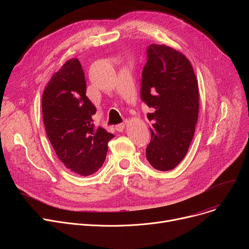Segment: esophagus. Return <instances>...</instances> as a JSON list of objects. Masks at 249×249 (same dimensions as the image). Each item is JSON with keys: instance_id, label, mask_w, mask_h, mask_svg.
I'll list each match as a JSON object with an SVG mask.
<instances>
[{"instance_id": "obj_1", "label": "esophagus", "mask_w": 249, "mask_h": 249, "mask_svg": "<svg viewBox=\"0 0 249 249\" xmlns=\"http://www.w3.org/2000/svg\"><path fill=\"white\" fill-rule=\"evenodd\" d=\"M126 124H127V121H124V122H122L120 124H117L115 126V129L117 130L118 132H122L123 130H124V128H125V126H126Z\"/></svg>"}]
</instances>
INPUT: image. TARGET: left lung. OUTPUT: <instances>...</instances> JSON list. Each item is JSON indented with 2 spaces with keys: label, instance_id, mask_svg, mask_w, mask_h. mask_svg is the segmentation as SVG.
Segmentation results:
<instances>
[{
  "label": "left lung",
  "instance_id": "obj_1",
  "mask_svg": "<svg viewBox=\"0 0 249 249\" xmlns=\"http://www.w3.org/2000/svg\"><path fill=\"white\" fill-rule=\"evenodd\" d=\"M142 71L140 98L151 113V139L146 159L159 171L176 167L188 152L199 114L197 78L188 58L180 52L150 44Z\"/></svg>",
  "mask_w": 249,
  "mask_h": 249
}]
</instances>
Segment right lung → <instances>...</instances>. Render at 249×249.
<instances>
[{
  "mask_svg": "<svg viewBox=\"0 0 249 249\" xmlns=\"http://www.w3.org/2000/svg\"><path fill=\"white\" fill-rule=\"evenodd\" d=\"M86 90L82 65L72 58L52 75L42 96L43 122L52 147L65 166L84 177L103 165L114 137L94 124L97 109Z\"/></svg>",
  "mask_w": 249,
  "mask_h": 249,
  "instance_id": "add662e5",
  "label": "right lung"
}]
</instances>
